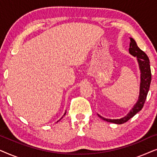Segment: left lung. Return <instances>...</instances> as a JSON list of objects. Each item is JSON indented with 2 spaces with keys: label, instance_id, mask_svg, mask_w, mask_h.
Wrapping results in <instances>:
<instances>
[{
  "label": "left lung",
  "instance_id": "obj_1",
  "mask_svg": "<svg viewBox=\"0 0 157 157\" xmlns=\"http://www.w3.org/2000/svg\"><path fill=\"white\" fill-rule=\"evenodd\" d=\"M130 38V44L128 51L131 55L133 56L136 57L137 62H138L139 70H140V87H139V95L137 101L133 108L131 109L125 117L117 119H106L98 114V117L101 119L111 123H114L117 124H121L128 121L131 118H132L134 115H136L139 111L142 109L144 104L146 98H147V94L149 92L150 83L151 81V68H150V62L147 55L141 51L137 46L136 41L132 38Z\"/></svg>",
  "mask_w": 157,
  "mask_h": 157
}]
</instances>
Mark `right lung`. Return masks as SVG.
I'll list each match as a JSON object with an SVG mask.
<instances>
[{"instance_id": "1", "label": "right lung", "mask_w": 157, "mask_h": 157, "mask_svg": "<svg viewBox=\"0 0 157 157\" xmlns=\"http://www.w3.org/2000/svg\"><path fill=\"white\" fill-rule=\"evenodd\" d=\"M66 112H65V113H64V114H63V117H64V116H65V115H66ZM63 117H61V119H59V121H57V122H59V121H60V120H61V119H62V118H63Z\"/></svg>"}]
</instances>
